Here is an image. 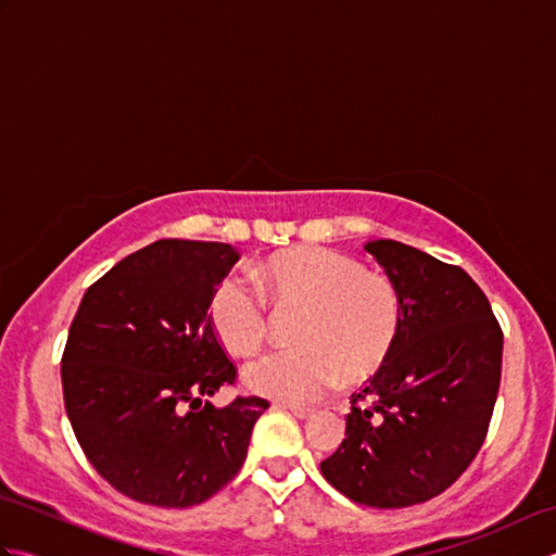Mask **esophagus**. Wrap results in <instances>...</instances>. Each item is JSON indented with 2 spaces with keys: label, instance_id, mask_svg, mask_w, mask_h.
<instances>
[{
  "label": "esophagus",
  "instance_id": "34e87169",
  "mask_svg": "<svg viewBox=\"0 0 556 556\" xmlns=\"http://www.w3.org/2000/svg\"><path fill=\"white\" fill-rule=\"evenodd\" d=\"M281 408L289 410L291 416H296L299 420H308L313 416V408H303V406H291V404H281Z\"/></svg>",
  "mask_w": 556,
  "mask_h": 556
}]
</instances>
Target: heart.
<instances>
[{
	"label": "heart",
	"mask_w": 556,
	"mask_h": 556,
	"mask_svg": "<svg viewBox=\"0 0 556 556\" xmlns=\"http://www.w3.org/2000/svg\"><path fill=\"white\" fill-rule=\"evenodd\" d=\"M265 296L279 311H303L293 334L299 349L253 363L251 392L287 404H308L339 382H361L384 365L401 329V299L382 275L320 245L291 248L257 267ZM210 320L219 341L253 358L269 337L265 299L243 279H224L212 293Z\"/></svg>",
	"instance_id": "heart-1"
}]
</instances>
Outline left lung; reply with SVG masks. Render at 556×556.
<instances>
[{"instance_id": "obj_1", "label": "left lung", "mask_w": 556, "mask_h": 556, "mask_svg": "<svg viewBox=\"0 0 556 556\" xmlns=\"http://www.w3.org/2000/svg\"><path fill=\"white\" fill-rule=\"evenodd\" d=\"M365 251L399 291L401 329L382 368L351 396L344 442L320 470L353 502L401 509L452 488L478 456L500 392L504 334L458 265L392 239Z\"/></svg>"}]
</instances>
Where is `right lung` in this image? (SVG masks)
Instances as JSON below:
<instances>
[{"mask_svg":"<svg viewBox=\"0 0 556 556\" xmlns=\"http://www.w3.org/2000/svg\"><path fill=\"white\" fill-rule=\"evenodd\" d=\"M239 251L162 239L116 263L83 296L62 356L66 416L92 468L136 502L184 509L239 473L260 396L215 408L236 382L210 320Z\"/></svg>","mask_w":556,"mask_h":556,"instance_id":"right-lung-1","label":"right lung"}]
</instances>
